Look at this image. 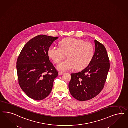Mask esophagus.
Segmentation results:
<instances>
[{
    "instance_id": "34e87169",
    "label": "esophagus",
    "mask_w": 128,
    "mask_h": 128,
    "mask_svg": "<svg viewBox=\"0 0 128 128\" xmlns=\"http://www.w3.org/2000/svg\"><path fill=\"white\" fill-rule=\"evenodd\" d=\"M64 74V73H63L62 72H58V74L60 75V76H62V74Z\"/></svg>"
}]
</instances>
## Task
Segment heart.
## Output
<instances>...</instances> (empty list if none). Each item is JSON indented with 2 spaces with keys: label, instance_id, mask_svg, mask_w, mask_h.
Here are the masks:
<instances>
[{
  "label": "heart",
  "instance_id": "b5f03b06",
  "mask_svg": "<svg viewBox=\"0 0 128 128\" xmlns=\"http://www.w3.org/2000/svg\"><path fill=\"white\" fill-rule=\"evenodd\" d=\"M60 48L54 46L49 48L48 54L55 64H58L66 55V61L60 63L57 69L66 71L74 68L78 70L86 68L92 62L94 49L91 43L73 38L64 39L60 43Z\"/></svg>",
  "mask_w": 128,
  "mask_h": 128
}]
</instances>
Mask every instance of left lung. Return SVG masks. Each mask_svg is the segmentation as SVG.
Returning <instances> with one entry per match:
<instances>
[{"mask_svg": "<svg viewBox=\"0 0 128 128\" xmlns=\"http://www.w3.org/2000/svg\"><path fill=\"white\" fill-rule=\"evenodd\" d=\"M94 43L95 53L89 65L81 72L71 74L70 92L80 101L89 100L100 94L104 87L110 68L105 47L96 40Z\"/></svg>", "mask_w": 128, "mask_h": 128, "instance_id": "8db88e82", "label": "left lung"}]
</instances>
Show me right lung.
I'll return each instance as SVG.
<instances>
[{"label":"right lung","mask_w":128,"mask_h":128,"mask_svg":"<svg viewBox=\"0 0 128 128\" xmlns=\"http://www.w3.org/2000/svg\"><path fill=\"white\" fill-rule=\"evenodd\" d=\"M58 38L46 35L36 36L24 46L17 59L20 86L28 97L36 100L49 95L58 76L48 54L49 48Z\"/></svg>","instance_id":"1"}]
</instances>
